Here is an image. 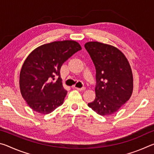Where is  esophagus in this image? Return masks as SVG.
Wrapping results in <instances>:
<instances>
[{"mask_svg":"<svg viewBox=\"0 0 154 154\" xmlns=\"http://www.w3.org/2000/svg\"><path fill=\"white\" fill-rule=\"evenodd\" d=\"M75 89L77 90H79V91H82V90H85V87H82V88H77V87H73Z\"/></svg>","mask_w":154,"mask_h":154,"instance_id":"obj_1","label":"esophagus"}]
</instances>
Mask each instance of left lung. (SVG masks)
I'll return each mask as SVG.
<instances>
[{
	"label": "left lung",
	"instance_id": "8db88e82",
	"mask_svg": "<svg viewBox=\"0 0 154 154\" xmlns=\"http://www.w3.org/2000/svg\"><path fill=\"white\" fill-rule=\"evenodd\" d=\"M84 47L96 69V98L88 105L100 116L113 114L132 95L133 78L129 62L113 46L88 42Z\"/></svg>",
	"mask_w": 154,
	"mask_h": 154
}]
</instances>
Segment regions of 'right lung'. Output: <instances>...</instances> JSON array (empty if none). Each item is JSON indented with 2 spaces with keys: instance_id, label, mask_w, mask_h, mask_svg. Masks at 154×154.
<instances>
[{
  "instance_id": "right-lung-1",
  "label": "right lung",
  "mask_w": 154,
  "mask_h": 154,
  "mask_svg": "<svg viewBox=\"0 0 154 154\" xmlns=\"http://www.w3.org/2000/svg\"><path fill=\"white\" fill-rule=\"evenodd\" d=\"M81 49L76 41H54L38 47L27 57L21 69L20 87L32 110L48 114L63 104L67 91L62 86L61 66Z\"/></svg>"
}]
</instances>
